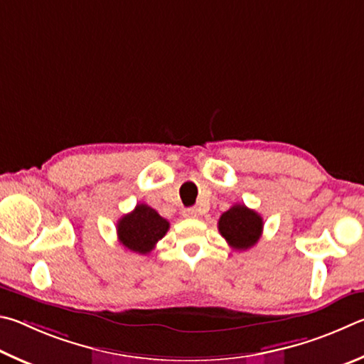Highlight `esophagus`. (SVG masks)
I'll return each instance as SVG.
<instances>
[{
	"instance_id": "34e87169",
	"label": "esophagus",
	"mask_w": 364,
	"mask_h": 364,
	"mask_svg": "<svg viewBox=\"0 0 364 364\" xmlns=\"http://www.w3.org/2000/svg\"><path fill=\"white\" fill-rule=\"evenodd\" d=\"M183 218H196V215H198V211H196L195 208H187V209H183Z\"/></svg>"
}]
</instances>
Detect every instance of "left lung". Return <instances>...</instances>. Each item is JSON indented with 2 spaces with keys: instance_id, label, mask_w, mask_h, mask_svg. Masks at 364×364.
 I'll list each match as a JSON object with an SVG mask.
<instances>
[{
  "instance_id": "8db88e82",
  "label": "left lung",
  "mask_w": 364,
  "mask_h": 364,
  "mask_svg": "<svg viewBox=\"0 0 364 364\" xmlns=\"http://www.w3.org/2000/svg\"><path fill=\"white\" fill-rule=\"evenodd\" d=\"M262 230V218L245 205H233L219 219L220 235L237 251H246L256 245Z\"/></svg>"
}]
</instances>
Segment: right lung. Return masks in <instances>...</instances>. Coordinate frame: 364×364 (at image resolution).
Listing matches in <instances>:
<instances>
[{"label":"right lung","instance_id":"right-lung-1","mask_svg":"<svg viewBox=\"0 0 364 364\" xmlns=\"http://www.w3.org/2000/svg\"><path fill=\"white\" fill-rule=\"evenodd\" d=\"M168 230L169 222L144 203L123 215L117 224L119 243L137 254H149Z\"/></svg>","mask_w":364,"mask_h":364}]
</instances>
